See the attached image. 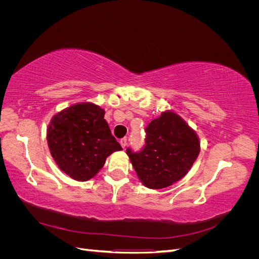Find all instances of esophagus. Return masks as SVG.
Segmentation results:
<instances>
[{"instance_id":"1","label":"esophagus","mask_w":259,"mask_h":259,"mask_svg":"<svg viewBox=\"0 0 259 259\" xmlns=\"http://www.w3.org/2000/svg\"><path fill=\"white\" fill-rule=\"evenodd\" d=\"M120 144H121L122 148H125V147H126V145H127V138H126V137L122 138V139L120 140Z\"/></svg>"}]
</instances>
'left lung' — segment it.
<instances>
[{"instance_id": "left-lung-1", "label": "left lung", "mask_w": 259, "mask_h": 259, "mask_svg": "<svg viewBox=\"0 0 259 259\" xmlns=\"http://www.w3.org/2000/svg\"><path fill=\"white\" fill-rule=\"evenodd\" d=\"M126 153L140 182L150 189H162L190 170L200 153V140L186 121L166 110L149 123L142 151L127 149Z\"/></svg>"}]
</instances>
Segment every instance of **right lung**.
Segmentation results:
<instances>
[{"label":"right lung","mask_w":259,"mask_h":259,"mask_svg":"<svg viewBox=\"0 0 259 259\" xmlns=\"http://www.w3.org/2000/svg\"><path fill=\"white\" fill-rule=\"evenodd\" d=\"M104 117V109L92 103L72 105L52 117L46 137L51 154L77 182L93 178L109 155L122 150Z\"/></svg>","instance_id":"add662e5"}]
</instances>
